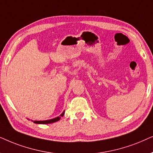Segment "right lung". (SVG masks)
Returning a JSON list of instances; mask_svg holds the SVG:
<instances>
[{
	"mask_svg": "<svg viewBox=\"0 0 153 153\" xmlns=\"http://www.w3.org/2000/svg\"><path fill=\"white\" fill-rule=\"evenodd\" d=\"M64 113H65V111L63 112V113L61 114L59 116H58V117H56L55 118H53V119L48 120H42V121H33V123L36 124H44V125L45 124H50V123H55V122H57L59 120L61 119V117L64 116Z\"/></svg>",
	"mask_w": 153,
	"mask_h": 153,
	"instance_id": "add662e5",
	"label": "right lung"
}]
</instances>
